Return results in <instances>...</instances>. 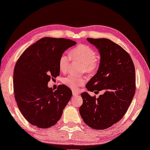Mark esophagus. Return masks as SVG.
Returning a JSON list of instances; mask_svg holds the SVG:
<instances>
[{
	"label": "esophagus",
	"mask_w": 150,
	"mask_h": 150,
	"mask_svg": "<svg viewBox=\"0 0 150 150\" xmlns=\"http://www.w3.org/2000/svg\"><path fill=\"white\" fill-rule=\"evenodd\" d=\"M72 94H73L74 96H77V95H79V92L76 91H72Z\"/></svg>",
	"instance_id": "1"
}]
</instances>
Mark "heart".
Here are the masks:
<instances>
[{
  "label": "heart",
  "mask_w": 150,
  "mask_h": 150,
  "mask_svg": "<svg viewBox=\"0 0 150 150\" xmlns=\"http://www.w3.org/2000/svg\"><path fill=\"white\" fill-rule=\"evenodd\" d=\"M96 55V52L91 47L87 45H79L71 50L69 56L65 54L61 55L59 60V69L61 72H66L71 58L83 63V71L91 74L96 72L99 67L100 61ZM85 83V78L82 76L69 74L63 79V83L72 89H76Z\"/></svg>",
  "instance_id": "obj_1"
}]
</instances>
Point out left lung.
Wrapping results in <instances>:
<instances>
[{"instance_id":"obj_1","label":"left lung","mask_w":150,"mask_h":150,"mask_svg":"<svg viewBox=\"0 0 150 150\" xmlns=\"http://www.w3.org/2000/svg\"><path fill=\"white\" fill-rule=\"evenodd\" d=\"M87 40L98 49L100 62L86 88L103 94L96 98L82 93L79 112L90 128L104 130L118 122L128 110L136 89L135 68L130 54L120 45L106 38Z\"/></svg>"}]
</instances>
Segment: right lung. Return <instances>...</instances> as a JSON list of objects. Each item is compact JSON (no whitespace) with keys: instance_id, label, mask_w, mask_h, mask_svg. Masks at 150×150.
Wrapping results in <instances>:
<instances>
[{"instance_id":"add662e5","label":"right lung","mask_w":150,"mask_h":150,"mask_svg":"<svg viewBox=\"0 0 150 150\" xmlns=\"http://www.w3.org/2000/svg\"><path fill=\"white\" fill-rule=\"evenodd\" d=\"M76 42L65 38H44L24 51L13 71V92L18 108L30 124L48 128L60 120L72 96L65 85L53 91L50 79L60 72L59 60L67 49Z\"/></svg>"}]
</instances>
